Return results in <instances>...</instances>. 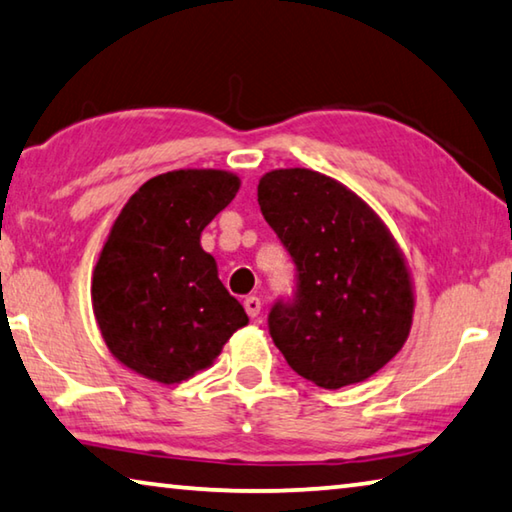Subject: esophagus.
<instances>
[{
	"label": "esophagus",
	"instance_id": "34e87169",
	"mask_svg": "<svg viewBox=\"0 0 512 512\" xmlns=\"http://www.w3.org/2000/svg\"><path fill=\"white\" fill-rule=\"evenodd\" d=\"M244 307H246V314H248L250 318H257L259 311H262V300H259L257 296H248V298L244 300Z\"/></svg>",
	"mask_w": 512,
	"mask_h": 512
}]
</instances>
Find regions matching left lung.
Masks as SVG:
<instances>
[{
	"instance_id": "8db88e82",
	"label": "left lung",
	"mask_w": 512,
	"mask_h": 512,
	"mask_svg": "<svg viewBox=\"0 0 512 512\" xmlns=\"http://www.w3.org/2000/svg\"><path fill=\"white\" fill-rule=\"evenodd\" d=\"M257 201L296 264V291L268 311L277 350L329 391L372 377L413 320L409 268L391 232L352 189L311 169L268 171Z\"/></svg>"
}]
</instances>
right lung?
I'll list each match as a JSON object with an SVG mask.
<instances>
[{"label": "right lung", "instance_id": "right-lung-1", "mask_svg": "<svg viewBox=\"0 0 512 512\" xmlns=\"http://www.w3.org/2000/svg\"><path fill=\"white\" fill-rule=\"evenodd\" d=\"M239 192L235 173H160L128 198L92 275V309L103 341L124 366L178 384L212 366L248 323L219 280L201 232Z\"/></svg>", "mask_w": 512, "mask_h": 512}]
</instances>
